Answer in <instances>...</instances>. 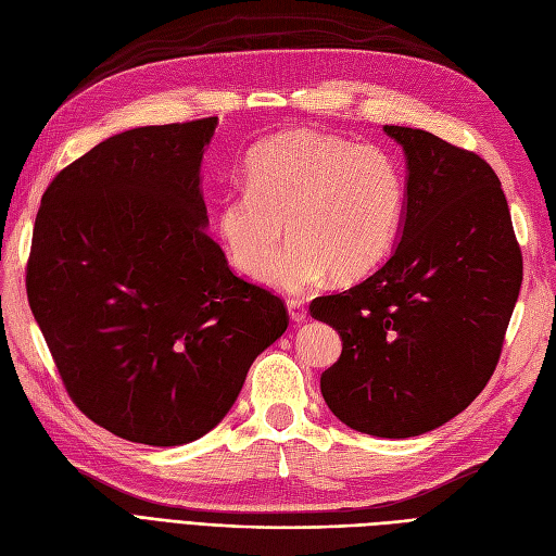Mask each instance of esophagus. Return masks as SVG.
<instances>
[{"label": "esophagus", "mask_w": 556, "mask_h": 556, "mask_svg": "<svg viewBox=\"0 0 556 556\" xmlns=\"http://www.w3.org/2000/svg\"><path fill=\"white\" fill-rule=\"evenodd\" d=\"M288 313H290V319L294 325H301L308 319V311L304 304H301V301H288Z\"/></svg>", "instance_id": "1"}]
</instances>
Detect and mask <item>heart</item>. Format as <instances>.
Instances as JSON below:
<instances>
[{
  "instance_id": "heart-1",
  "label": "heart",
  "mask_w": 556,
  "mask_h": 556,
  "mask_svg": "<svg viewBox=\"0 0 556 556\" xmlns=\"http://www.w3.org/2000/svg\"><path fill=\"white\" fill-rule=\"evenodd\" d=\"M406 206L396 157L376 143H348L296 127L274 134L243 162V192L220 199L213 229L241 274H262L282 294H306L329 276L357 282L384 262Z\"/></svg>"
}]
</instances>
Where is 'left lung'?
Returning <instances> with one entry per match:
<instances>
[{
    "label": "left lung",
    "instance_id": "8db88e82",
    "mask_svg": "<svg viewBox=\"0 0 556 556\" xmlns=\"http://www.w3.org/2000/svg\"><path fill=\"white\" fill-rule=\"evenodd\" d=\"M406 155L394 255L311 315L339 331L341 359L319 378L350 429L410 439L457 417L492 378L521 285L506 194L476 153L425 129L384 125Z\"/></svg>",
    "mask_w": 556,
    "mask_h": 556
}]
</instances>
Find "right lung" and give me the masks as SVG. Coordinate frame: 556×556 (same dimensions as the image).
Wrapping results in <instances>:
<instances>
[{
    "instance_id": "obj_1",
    "label": "right lung",
    "mask_w": 556,
    "mask_h": 556,
    "mask_svg": "<svg viewBox=\"0 0 556 556\" xmlns=\"http://www.w3.org/2000/svg\"><path fill=\"white\" fill-rule=\"evenodd\" d=\"M215 127L115 134L55 176L37 213L29 308L76 406L131 443L182 445L220 425L290 323L206 233Z\"/></svg>"
}]
</instances>
